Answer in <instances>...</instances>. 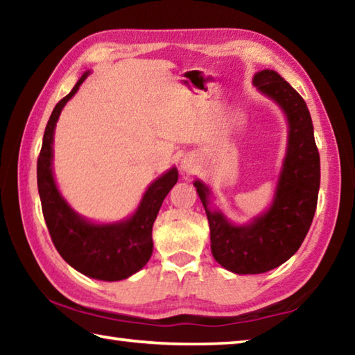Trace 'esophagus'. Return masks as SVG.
<instances>
[{"label":"esophagus","instance_id":"obj_1","mask_svg":"<svg viewBox=\"0 0 355 355\" xmlns=\"http://www.w3.org/2000/svg\"><path fill=\"white\" fill-rule=\"evenodd\" d=\"M182 167H183V171H186V172L192 171V161L188 159V158H184V159L182 161Z\"/></svg>","mask_w":355,"mask_h":355}]
</instances>
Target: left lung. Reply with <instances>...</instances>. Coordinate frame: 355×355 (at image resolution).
I'll list each match as a JSON object with an SVG mask.
<instances>
[{"instance_id": "8db88e82", "label": "left lung", "mask_w": 355, "mask_h": 355, "mask_svg": "<svg viewBox=\"0 0 355 355\" xmlns=\"http://www.w3.org/2000/svg\"><path fill=\"white\" fill-rule=\"evenodd\" d=\"M254 86L284 110L290 127L271 208L248 225H235L219 209H209V189L200 180L194 182L208 218L211 254L235 274L268 272L296 254L313 220L320 191V153L304 98L274 70L255 73Z\"/></svg>"}]
</instances>
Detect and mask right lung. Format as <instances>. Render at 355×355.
Here are the masks:
<instances>
[{
  "instance_id": "add662e5",
  "label": "right lung",
  "mask_w": 355,
  "mask_h": 355,
  "mask_svg": "<svg viewBox=\"0 0 355 355\" xmlns=\"http://www.w3.org/2000/svg\"><path fill=\"white\" fill-rule=\"evenodd\" d=\"M87 75L89 71L78 80L71 92L55 106L48 120L37 158V188L48 232L59 255L87 277L116 282L139 271L152 257L153 222L166 196L177 183L178 171L172 167L156 178L147 188L136 213L116 224H92L69 207L53 177V136L62 107Z\"/></svg>"
}]
</instances>
